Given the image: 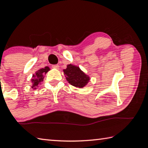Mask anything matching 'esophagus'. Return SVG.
I'll return each mask as SVG.
<instances>
[{"mask_svg":"<svg viewBox=\"0 0 148 148\" xmlns=\"http://www.w3.org/2000/svg\"><path fill=\"white\" fill-rule=\"evenodd\" d=\"M52 68L55 69H59V65H53Z\"/></svg>","mask_w":148,"mask_h":148,"instance_id":"34e87169","label":"esophagus"}]
</instances>
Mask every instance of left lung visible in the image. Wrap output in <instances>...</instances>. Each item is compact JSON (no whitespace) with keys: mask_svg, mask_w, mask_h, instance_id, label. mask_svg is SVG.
Listing matches in <instances>:
<instances>
[{"mask_svg":"<svg viewBox=\"0 0 148 148\" xmlns=\"http://www.w3.org/2000/svg\"><path fill=\"white\" fill-rule=\"evenodd\" d=\"M66 79L71 85L75 87L83 88L90 81V77L81 70L79 67L69 64L64 70Z\"/></svg>","mask_w":148,"mask_h":148,"instance_id":"left-lung-1","label":"left lung"}]
</instances>
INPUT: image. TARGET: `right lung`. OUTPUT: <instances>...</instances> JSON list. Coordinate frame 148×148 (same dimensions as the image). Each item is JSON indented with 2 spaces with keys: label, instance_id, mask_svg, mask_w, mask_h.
<instances>
[{
  "label": "right lung",
  "instance_id": "1",
  "mask_svg": "<svg viewBox=\"0 0 148 148\" xmlns=\"http://www.w3.org/2000/svg\"><path fill=\"white\" fill-rule=\"evenodd\" d=\"M49 71V68L48 67H45V68L40 69L39 70L36 72V75H33V79H32V81L33 83V86H32V88L36 89V86H37L38 84H39L40 82H41L43 80V74H46L47 72Z\"/></svg>",
  "mask_w": 148,
  "mask_h": 148
}]
</instances>
